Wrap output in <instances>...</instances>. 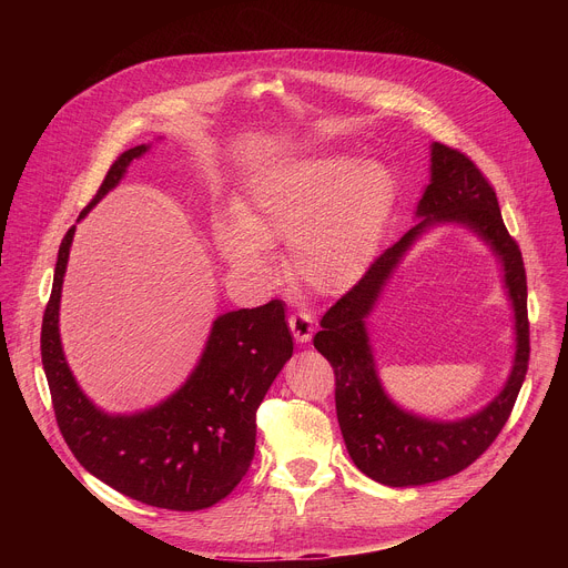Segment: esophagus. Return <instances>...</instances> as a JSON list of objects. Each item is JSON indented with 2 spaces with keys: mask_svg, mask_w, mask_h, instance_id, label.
<instances>
[{
  "mask_svg": "<svg viewBox=\"0 0 568 568\" xmlns=\"http://www.w3.org/2000/svg\"><path fill=\"white\" fill-rule=\"evenodd\" d=\"M287 323H290V331L294 335V339L298 344H305L310 342L312 333H314V323H312V316L307 312H294L287 316Z\"/></svg>",
  "mask_w": 568,
  "mask_h": 568,
  "instance_id": "1",
  "label": "esophagus"
}]
</instances>
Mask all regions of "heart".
<instances>
[{
	"mask_svg": "<svg viewBox=\"0 0 568 568\" xmlns=\"http://www.w3.org/2000/svg\"><path fill=\"white\" fill-rule=\"evenodd\" d=\"M393 200L390 178L355 156H321L274 171L240 211L246 229L215 226L220 256L242 274L267 276L265 245L290 242L294 276L314 292L355 285L368 270Z\"/></svg>",
	"mask_w": 568,
	"mask_h": 568,
	"instance_id": "obj_1",
	"label": "heart"
}]
</instances>
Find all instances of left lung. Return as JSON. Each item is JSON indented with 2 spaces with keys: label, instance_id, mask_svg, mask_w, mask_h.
I'll return each instance as SVG.
<instances>
[{
  "label": "left lung",
  "instance_id": "1",
  "mask_svg": "<svg viewBox=\"0 0 568 568\" xmlns=\"http://www.w3.org/2000/svg\"><path fill=\"white\" fill-rule=\"evenodd\" d=\"M423 217L321 318L314 348L335 371L337 420L353 463L373 480L407 488L443 480L469 467L508 423L530 359L526 267L517 240L508 233L495 186L474 161L445 143L432 145V184L416 211ZM436 221L474 227L505 261L507 286L518 318V353L505 390L483 413L458 424H438L402 413L385 397L369 355L363 318L381 285L410 242Z\"/></svg>",
  "mask_w": 568,
  "mask_h": 568
}]
</instances>
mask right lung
<instances>
[{"label": "right lung", "mask_w": 568, "mask_h": 568, "mask_svg": "<svg viewBox=\"0 0 568 568\" xmlns=\"http://www.w3.org/2000/svg\"><path fill=\"white\" fill-rule=\"evenodd\" d=\"M145 150L134 145L114 159L80 217ZM73 231L60 242L40 335L58 429L75 460L116 493L180 513L211 508L247 474L256 447V412L292 357L283 301L217 316L197 368L173 397L143 414L108 416L78 388L60 346L58 310Z\"/></svg>", "instance_id": "right-lung-1"}]
</instances>
